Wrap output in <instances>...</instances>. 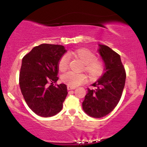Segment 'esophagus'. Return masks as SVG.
Here are the masks:
<instances>
[{
  "label": "esophagus",
  "mask_w": 147,
  "mask_h": 147,
  "mask_svg": "<svg viewBox=\"0 0 147 147\" xmlns=\"http://www.w3.org/2000/svg\"><path fill=\"white\" fill-rule=\"evenodd\" d=\"M67 88H68V90H72V89H75V87H72V86H67Z\"/></svg>",
  "instance_id": "1"
}]
</instances>
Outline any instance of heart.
Wrapping results in <instances>:
<instances>
[{"instance_id":"heart-1","label":"heart","mask_w":147,"mask_h":147,"mask_svg":"<svg viewBox=\"0 0 147 147\" xmlns=\"http://www.w3.org/2000/svg\"><path fill=\"white\" fill-rule=\"evenodd\" d=\"M69 56L75 57L83 63L82 70L86 71L92 78H97L104 71V64L102 60L97 59L95 54L88 49L79 48L75 51L69 52ZM68 59L66 56L61 57L58 61V69L60 72H65L68 68ZM87 75L84 73L76 74L68 72L61 77L63 83L68 86L75 87L84 84L87 81Z\"/></svg>"}]
</instances>
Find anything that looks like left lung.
I'll return each mask as SVG.
<instances>
[{"label": "left lung", "instance_id": "left-lung-1", "mask_svg": "<svg viewBox=\"0 0 147 147\" xmlns=\"http://www.w3.org/2000/svg\"><path fill=\"white\" fill-rule=\"evenodd\" d=\"M99 52L105 63L104 74L88 88L82 106L88 115L104 117L112 111L120 100L126 81V71L120 56L109 47L99 44Z\"/></svg>", "mask_w": 147, "mask_h": 147}]
</instances>
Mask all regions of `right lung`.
<instances>
[{"instance_id": "obj_1", "label": "right lung", "mask_w": 147, "mask_h": 147, "mask_svg": "<svg viewBox=\"0 0 147 147\" xmlns=\"http://www.w3.org/2000/svg\"><path fill=\"white\" fill-rule=\"evenodd\" d=\"M66 50L63 45L41 44L22 60L19 85L29 108L41 117L59 113L68 95L65 84H57L58 61Z\"/></svg>"}]
</instances>
